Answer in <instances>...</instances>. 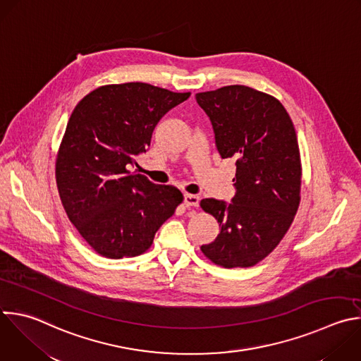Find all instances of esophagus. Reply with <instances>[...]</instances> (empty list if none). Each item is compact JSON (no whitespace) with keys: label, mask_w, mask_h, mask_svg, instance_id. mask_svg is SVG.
Wrapping results in <instances>:
<instances>
[{"label":"esophagus","mask_w":361,"mask_h":361,"mask_svg":"<svg viewBox=\"0 0 361 361\" xmlns=\"http://www.w3.org/2000/svg\"><path fill=\"white\" fill-rule=\"evenodd\" d=\"M184 204L185 207H198L200 205V197L194 194H185L184 195Z\"/></svg>","instance_id":"1"}]
</instances>
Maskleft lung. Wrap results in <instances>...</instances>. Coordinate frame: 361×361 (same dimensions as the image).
I'll list each match as a JSON object with an SVG mask.
<instances>
[{"mask_svg":"<svg viewBox=\"0 0 361 361\" xmlns=\"http://www.w3.org/2000/svg\"><path fill=\"white\" fill-rule=\"evenodd\" d=\"M207 113L222 159H233L231 204L201 200L219 233L202 254L224 268H250L282 241L300 202L302 164L296 132L283 104L244 85L195 94Z\"/></svg>","mask_w":361,"mask_h":361,"instance_id":"left-lung-1","label":"left lung"}]
</instances>
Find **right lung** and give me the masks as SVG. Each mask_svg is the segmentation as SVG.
Here are the masks:
<instances>
[{
    "instance_id": "obj_1",
    "label": "right lung",
    "mask_w": 361,
    "mask_h": 361,
    "mask_svg": "<svg viewBox=\"0 0 361 361\" xmlns=\"http://www.w3.org/2000/svg\"><path fill=\"white\" fill-rule=\"evenodd\" d=\"M190 94L129 82L100 86L73 109L56 156V185L68 218L99 255L146 252L183 202L180 190L129 166L150 146L160 118Z\"/></svg>"
}]
</instances>
